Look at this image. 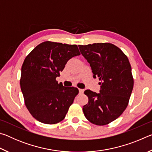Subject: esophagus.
Returning <instances> with one entry per match:
<instances>
[{
	"mask_svg": "<svg viewBox=\"0 0 152 152\" xmlns=\"http://www.w3.org/2000/svg\"><path fill=\"white\" fill-rule=\"evenodd\" d=\"M84 90L83 89H79V93L80 94H83Z\"/></svg>",
	"mask_w": 152,
	"mask_h": 152,
	"instance_id": "esophagus-1",
	"label": "esophagus"
}]
</instances>
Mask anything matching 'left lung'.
I'll return each instance as SVG.
<instances>
[{
  "label": "left lung",
  "mask_w": 152,
  "mask_h": 152,
  "mask_svg": "<svg viewBox=\"0 0 152 152\" xmlns=\"http://www.w3.org/2000/svg\"><path fill=\"white\" fill-rule=\"evenodd\" d=\"M90 64L93 77L101 82L100 93L86 90L88 102L83 107L84 116L96 125L109 124L127 108L133 88L132 67L122 50L110 43L78 45Z\"/></svg>",
  "instance_id": "obj_1"
}]
</instances>
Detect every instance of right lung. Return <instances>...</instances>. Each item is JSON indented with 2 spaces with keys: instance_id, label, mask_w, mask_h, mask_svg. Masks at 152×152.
Here are the masks:
<instances>
[{
  "instance_id": "add662e5",
  "label": "right lung",
  "mask_w": 152,
  "mask_h": 152,
  "mask_svg": "<svg viewBox=\"0 0 152 152\" xmlns=\"http://www.w3.org/2000/svg\"><path fill=\"white\" fill-rule=\"evenodd\" d=\"M80 55L76 45L42 42L27 56L20 86L25 106L39 122L56 124L66 117L78 89L59 84L56 78L70 59Z\"/></svg>"
}]
</instances>
